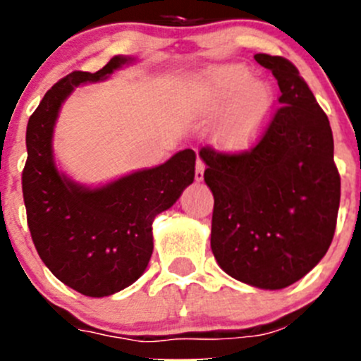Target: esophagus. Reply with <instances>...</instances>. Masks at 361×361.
<instances>
[{
    "label": "esophagus",
    "mask_w": 361,
    "mask_h": 361,
    "mask_svg": "<svg viewBox=\"0 0 361 361\" xmlns=\"http://www.w3.org/2000/svg\"><path fill=\"white\" fill-rule=\"evenodd\" d=\"M204 178V162L202 159H197V164H195V180L201 181Z\"/></svg>",
    "instance_id": "34e87169"
}]
</instances>
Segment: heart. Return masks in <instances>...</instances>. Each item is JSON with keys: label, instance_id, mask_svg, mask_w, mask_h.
<instances>
[{"label": "heart", "instance_id": "heart-1", "mask_svg": "<svg viewBox=\"0 0 361 361\" xmlns=\"http://www.w3.org/2000/svg\"><path fill=\"white\" fill-rule=\"evenodd\" d=\"M204 97L209 110H221L232 101L218 130V137L227 147L248 141L271 110L272 96L265 83L251 82L250 69L245 66H220L207 75Z\"/></svg>", "mask_w": 361, "mask_h": 361}]
</instances>
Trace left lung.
<instances>
[{
	"label": "left lung",
	"instance_id": "1",
	"mask_svg": "<svg viewBox=\"0 0 361 361\" xmlns=\"http://www.w3.org/2000/svg\"><path fill=\"white\" fill-rule=\"evenodd\" d=\"M281 96L260 140L243 152L204 147V181L214 197L211 250L238 281L281 290L329 251L337 225L341 176L326 113L298 69L257 54Z\"/></svg>",
	"mask_w": 361,
	"mask_h": 361
}]
</instances>
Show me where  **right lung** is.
Masks as SVG:
<instances>
[{
	"mask_svg": "<svg viewBox=\"0 0 361 361\" xmlns=\"http://www.w3.org/2000/svg\"><path fill=\"white\" fill-rule=\"evenodd\" d=\"M129 61L116 56L99 71L61 78L29 116L25 130L23 195L32 243L50 272L87 297L120 292L143 274L154 251L155 216L173 206L195 176L190 148L94 190L57 171L52 133L63 101L76 85L106 78Z\"/></svg>",
	"mask_w": 361,
	"mask_h": 361,
	"instance_id": "add662e5",
	"label": "right lung"
}]
</instances>
